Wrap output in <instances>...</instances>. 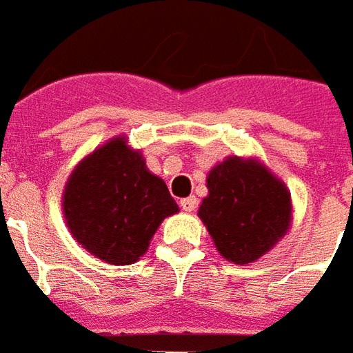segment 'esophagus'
<instances>
[{
  "label": "esophagus",
  "instance_id": "esophagus-1",
  "mask_svg": "<svg viewBox=\"0 0 353 353\" xmlns=\"http://www.w3.org/2000/svg\"><path fill=\"white\" fill-rule=\"evenodd\" d=\"M180 208L184 212H193L197 208V199L195 197H186L180 199Z\"/></svg>",
  "mask_w": 353,
  "mask_h": 353
}]
</instances>
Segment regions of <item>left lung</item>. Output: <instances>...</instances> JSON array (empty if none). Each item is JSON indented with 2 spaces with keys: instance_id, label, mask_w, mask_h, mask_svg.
<instances>
[{
  "instance_id": "obj_1",
  "label": "left lung",
  "mask_w": 353,
  "mask_h": 353,
  "mask_svg": "<svg viewBox=\"0 0 353 353\" xmlns=\"http://www.w3.org/2000/svg\"><path fill=\"white\" fill-rule=\"evenodd\" d=\"M206 188L199 217L227 261L255 262L290 229V192L255 158L229 156L208 173Z\"/></svg>"
}]
</instances>
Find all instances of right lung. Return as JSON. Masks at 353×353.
Masks as SVG:
<instances>
[{
	"mask_svg": "<svg viewBox=\"0 0 353 353\" xmlns=\"http://www.w3.org/2000/svg\"><path fill=\"white\" fill-rule=\"evenodd\" d=\"M176 212L165 182L148 171L141 152L123 136L79 161L63 192L70 234L91 255L115 266L139 261L161 221Z\"/></svg>",
	"mask_w": 353,
	"mask_h": 353,
	"instance_id": "right-lung-1",
	"label": "right lung"
}]
</instances>
